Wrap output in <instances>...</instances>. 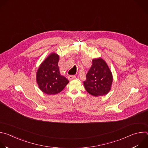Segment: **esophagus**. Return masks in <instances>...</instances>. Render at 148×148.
<instances>
[{"label":"esophagus","instance_id":"1","mask_svg":"<svg viewBox=\"0 0 148 148\" xmlns=\"http://www.w3.org/2000/svg\"><path fill=\"white\" fill-rule=\"evenodd\" d=\"M75 78H76V76L74 75H69V77H68V78H69V80L74 79H75Z\"/></svg>","mask_w":148,"mask_h":148}]
</instances>
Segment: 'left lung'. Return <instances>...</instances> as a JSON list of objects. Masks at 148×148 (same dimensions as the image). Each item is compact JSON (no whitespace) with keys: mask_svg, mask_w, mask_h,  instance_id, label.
Listing matches in <instances>:
<instances>
[{"mask_svg":"<svg viewBox=\"0 0 148 148\" xmlns=\"http://www.w3.org/2000/svg\"><path fill=\"white\" fill-rule=\"evenodd\" d=\"M84 85L86 91L94 96L105 95L111 90L112 75L107 63L102 58L93 59L92 65L86 75Z\"/></svg>","mask_w":148,"mask_h":148,"instance_id":"left-lung-1","label":"left lung"}]
</instances>
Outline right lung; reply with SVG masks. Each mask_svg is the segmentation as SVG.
<instances>
[{
	"label": "right lung",
	"mask_w": 148,
	"mask_h": 148,
	"mask_svg": "<svg viewBox=\"0 0 148 148\" xmlns=\"http://www.w3.org/2000/svg\"><path fill=\"white\" fill-rule=\"evenodd\" d=\"M59 56L51 54L38 68L36 79L40 89L48 95L60 92L65 88L69 81L60 74L58 63Z\"/></svg>",
	"instance_id": "add662e5"
}]
</instances>
